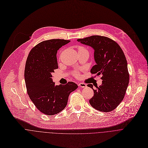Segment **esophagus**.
I'll use <instances>...</instances> for the list:
<instances>
[{"mask_svg":"<svg viewBox=\"0 0 148 148\" xmlns=\"http://www.w3.org/2000/svg\"><path fill=\"white\" fill-rule=\"evenodd\" d=\"M78 86H79V87H81V88H83L87 87L86 84H84V83H79V84H78Z\"/></svg>","mask_w":148,"mask_h":148,"instance_id":"34e87169","label":"esophagus"}]
</instances>
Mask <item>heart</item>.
I'll return each instance as SVG.
<instances>
[{
    "label": "heart",
    "instance_id": "heart-1",
    "mask_svg": "<svg viewBox=\"0 0 148 148\" xmlns=\"http://www.w3.org/2000/svg\"><path fill=\"white\" fill-rule=\"evenodd\" d=\"M84 49H84V48H83V47H79L78 48V51H79L84 50Z\"/></svg>",
    "mask_w": 148,
    "mask_h": 148
}]
</instances>
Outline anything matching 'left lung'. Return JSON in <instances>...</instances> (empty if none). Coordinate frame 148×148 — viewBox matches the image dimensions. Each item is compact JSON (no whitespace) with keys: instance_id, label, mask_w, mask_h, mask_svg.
I'll list each match as a JSON object with an SVG mask.
<instances>
[{"instance_id":"left-lung-1","label":"left lung","mask_w":148,"mask_h":148,"mask_svg":"<svg viewBox=\"0 0 148 148\" xmlns=\"http://www.w3.org/2000/svg\"><path fill=\"white\" fill-rule=\"evenodd\" d=\"M77 41L93 49L96 64L90 73L102 75L103 80L96 89H93L92 84H88L94 92L90 105L101 112L113 111L123 100L129 83L127 62L123 50L114 40L103 36L93 35Z\"/></svg>"}]
</instances>
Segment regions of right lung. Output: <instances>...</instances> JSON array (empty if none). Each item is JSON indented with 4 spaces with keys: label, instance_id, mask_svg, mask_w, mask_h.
Instances as JSON below:
<instances>
[{
    "label": "right lung",
    "instance_id": "right-lung-1",
    "mask_svg": "<svg viewBox=\"0 0 148 148\" xmlns=\"http://www.w3.org/2000/svg\"><path fill=\"white\" fill-rule=\"evenodd\" d=\"M70 40H47L36 45L27 58L24 77L27 93L36 108L46 115L52 116L66 106L69 95L78 85L73 82L55 85L52 73L58 69L57 52Z\"/></svg>",
    "mask_w": 148,
    "mask_h": 148
}]
</instances>
